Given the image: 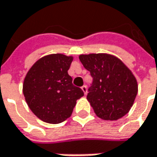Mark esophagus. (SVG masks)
Returning a JSON list of instances; mask_svg holds the SVG:
<instances>
[{"label": "esophagus", "instance_id": "obj_1", "mask_svg": "<svg viewBox=\"0 0 157 157\" xmlns=\"http://www.w3.org/2000/svg\"><path fill=\"white\" fill-rule=\"evenodd\" d=\"M82 91L84 92V94L86 95V94H87V87H86V85L82 86Z\"/></svg>", "mask_w": 157, "mask_h": 157}]
</instances>
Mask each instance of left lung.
<instances>
[{"label": "left lung", "instance_id": "1", "mask_svg": "<svg viewBox=\"0 0 157 157\" xmlns=\"http://www.w3.org/2000/svg\"><path fill=\"white\" fill-rule=\"evenodd\" d=\"M79 59L92 77L87 99L95 114L109 121L126 115L138 93L137 81L131 70L108 54L81 55Z\"/></svg>", "mask_w": 157, "mask_h": 157}]
</instances>
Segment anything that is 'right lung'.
<instances>
[{"label":"right lung","mask_w":157,"mask_h":157,"mask_svg":"<svg viewBox=\"0 0 157 157\" xmlns=\"http://www.w3.org/2000/svg\"><path fill=\"white\" fill-rule=\"evenodd\" d=\"M72 57L63 54L45 56L33 64L23 84L25 101L39 119L59 124L71 116L76 100L84 95L73 84L67 73Z\"/></svg>","instance_id":"add662e5"}]
</instances>
